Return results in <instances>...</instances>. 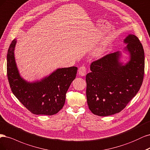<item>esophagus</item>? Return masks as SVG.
Here are the masks:
<instances>
[{"label": "esophagus", "instance_id": "obj_1", "mask_svg": "<svg viewBox=\"0 0 150 150\" xmlns=\"http://www.w3.org/2000/svg\"><path fill=\"white\" fill-rule=\"evenodd\" d=\"M79 74L80 76H85L86 74V69L85 68V67L81 66L80 67L79 69Z\"/></svg>", "mask_w": 150, "mask_h": 150}]
</instances>
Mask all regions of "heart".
Returning a JSON list of instances; mask_svg holds the SVG:
<instances>
[{
    "label": "heart",
    "mask_w": 150,
    "mask_h": 150,
    "mask_svg": "<svg viewBox=\"0 0 150 150\" xmlns=\"http://www.w3.org/2000/svg\"><path fill=\"white\" fill-rule=\"evenodd\" d=\"M107 52V47L106 45H101L96 49L93 52V56L95 58L102 57Z\"/></svg>",
    "instance_id": "heart-1"
}]
</instances>
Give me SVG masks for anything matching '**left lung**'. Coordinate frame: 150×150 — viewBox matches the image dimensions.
I'll return each mask as SVG.
<instances>
[{
	"instance_id": "8db88e82",
	"label": "left lung",
	"mask_w": 150,
	"mask_h": 150,
	"mask_svg": "<svg viewBox=\"0 0 150 150\" xmlns=\"http://www.w3.org/2000/svg\"><path fill=\"white\" fill-rule=\"evenodd\" d=\"M123 53L128 60H121L122 52L107 55L91 63L86 75V95L89 109L93 114L105 117L119 113L137 95L143 83L144 54L138 38L129 34Z\"/></svg>"
}]
</instances>
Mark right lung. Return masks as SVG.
<instances>
[{
	"mask_svg": "<svg viewBox=\"0 0 150 150\" xmlns=\"http://www.w3.org/2000/svg\"><path fill=\"white\" fill-rule=\"evenodd\" d=\"M17 40L8 48L7 55V77L16 98L33 114L53 115L63 108L66 93L76 77L77 67L57 69L40 80L28 81L19 73L14 55Z\"/></svg>",
	"mask_w": 150,
	"mask_h": 150,
	"instance_id": "1",
	"label": "right lung"
}]
</instances>
